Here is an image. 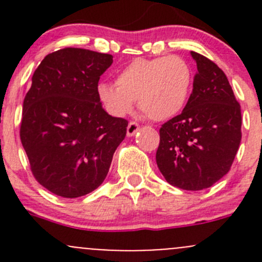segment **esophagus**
<instances>
[{
  "label": "esophagus",
  "mask_w": 262,
  "mask_h": 262,
  "mask_svg": "<svg viewBox=\"0 0 262 262\" xmlns=\"http://www.w3.org/2000/svg\"><path fill=\"white\" fill-rule=\"evenodd\" d=\"M139 130V124L136 123V121H130L126 126V136L128 137H133L137 132Z\"/></svg>",
  "instance_id": "esophagus-1"
}]
</instances>
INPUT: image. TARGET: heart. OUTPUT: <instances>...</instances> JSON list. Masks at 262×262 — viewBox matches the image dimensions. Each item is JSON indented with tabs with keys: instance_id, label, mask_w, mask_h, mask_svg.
<instances>
[{
	"instance_id": "heart-1",
	"label": "heart",
	"mask_w": 262,
	"mask_h": 262,
	"mask_svg": "<svg viewBox=\"0 0 262 262\" xmlns=\"http://www.w3.org/2000/svg\"><path fill=\"white\" fill-rule=\"evenodd\" d=\"M116 87L97 86V97L112 116L124 118L134 101L152 120H167L184 109L192 83V72L185 59L176 55L153 59L138 58L118 73Z\"/></svg>"
}]
</instances>
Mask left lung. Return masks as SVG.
I'll return each mask as SVG.
<instances>
[{"label": "left lung", "mask_w": 262, "mask_h": 262, "mask_svg": "<svg viewBox=\"0 0 262 262\" xmlns=\"http://www.w3.org/2000/svg\"><path fill=\"white\" fill-rule=\"evenodd\" d=\"M198 72L180 115L160 129L156 162L168 184L203 190L229 171L241 143V106L223 71L191 52Z\"/></svg>", "instance_id": "8db88e82"}]
</instances>
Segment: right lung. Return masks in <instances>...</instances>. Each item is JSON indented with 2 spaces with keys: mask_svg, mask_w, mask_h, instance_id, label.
I'll list each match as a JSON object with an SVG mask.
<instances>
[{
  "mask_svg": "<svg viewBox=\"0 0 262 262\" xmlns=\"http://www.w3.org/2000/svg\"><path fill=\"white\" fill-rule=\"evenodd\" d=\"M113 55L64 48L47 55L23 104L20 138L36 181L53 194L78 198L109 172L128 121L109 115L97 97Z\"/></svg>",
  "mask_w": 262,
  "mask_h": 262,
  "instance_id": "right-lung-1",
  "label": "right lung"
}]
</instances>
